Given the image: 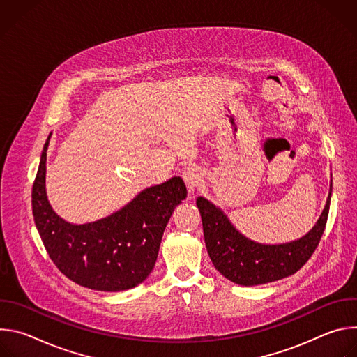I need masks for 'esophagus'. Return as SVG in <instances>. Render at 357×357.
Listing matches in <instances>:
<instances>
[{
    "mask_svg": "<svg viewBox=\"0 0 357 357\" xmlns=\"http://www.w3.org/2000/svg\"><path fill=\"white\" fill-rule=\"evenodd\" d=\"M182 178L188 186V190L189 192H193L196 188L200 186L202 183V175L199 172L197 168H193V167H188L185 168L183 174H182Z\"/></svg>",
    "mask_w": 357,
    "mask_h": 357,
    "instance_id": "esophagus-1",
    "label": "esophagus"
}]
</instances>
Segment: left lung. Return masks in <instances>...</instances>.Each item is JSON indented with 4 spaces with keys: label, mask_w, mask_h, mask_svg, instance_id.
<instances>
[{
    "label": "left lung",
    "mask_w": 357,
    "mask_h": 357,
    "mask_svg": "<svg viewBox=\"0 0 357 357\" xmlns=\"http://www.w3.org/2000/svg\"><path fill=\"white\" fill-rule=\"evenodd\" d=\"M331 192L321 218L308 234L291 243L274 245L248 240L212 202L199 196L196 205L213 266L227 280L245 287L278 281L295 274L311 259L319 244L328 220Z\"/></svg>",
    "instance_id": "1"
}]
</instances>
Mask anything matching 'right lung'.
Instances as JSON below:
<instances>
[{"label": "right lung", "mask_w": 357, "mask_h": 357, "mask_svg": "<svg viewBox=\"0 0 357 357\" xmlns=\"http://www.w3.org/2000/svg\"><path fill=\"white\" fill-rule=\"evenodd\" d=\"M47 137L32 186V213L50 260L73 282L97 291H124L141 284L155 266L174 209L186 197L181 176L144 189L109 218L72 225L50 208L46 190Z\"/></svg>", "instance_id": "1"}]
</instances>
